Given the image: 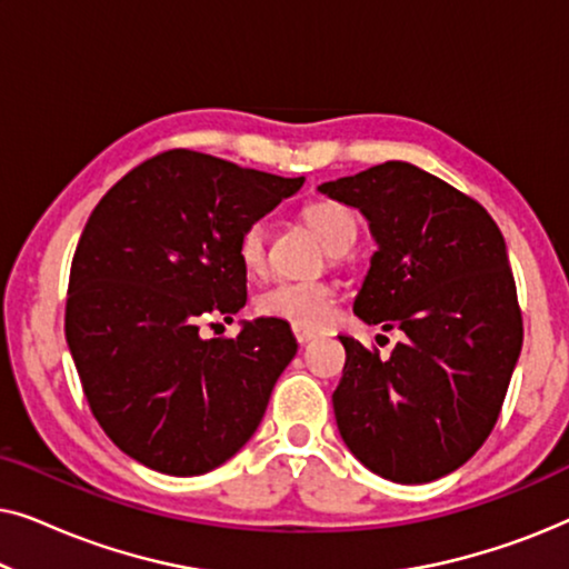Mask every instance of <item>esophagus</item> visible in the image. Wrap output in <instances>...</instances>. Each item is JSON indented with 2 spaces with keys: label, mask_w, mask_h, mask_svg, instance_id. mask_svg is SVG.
I'll return each instance as SVG.
<instances>
[{
  "label": "esophagus",
  "mask_w": 569,
  "mask_h": 569,
  "mask_svg": "<svg viewBox=\"0 0 569 569\" xmlns=\"http://www.w3.org/2000/svg\"><path fill=\"white\" fill-rule=\"evenodd\" d=\"M295 339H298L300 347H306V345H310V341L316 339V333L308 331V329H295Z\"/></svg>",
  "instance_id": "obj_1"
}]
</instances>
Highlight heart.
<instances>
[{
    "mask_svg": "<svg viewBox=\"0 0 569 569\" xmlns=\"http://www.w3.org/2000/svg\"><path fill=\"white\" fill-rule=\"evenodd\" d=\"M306 222L323 240V246L333 251L347 240H355L357 222L347 207L337 201H313L306 207ZM240 261L248 271L259 274L267 263V236L263 224H248L238 243ZM256 310L261 316L279 318L295 329H323L337 310V292L329 282H277L256 298Z\"/></svg>",
    "mask_w": 569,
    "mask_h": 569,
    "instance_id": "1",
    "label": "heart"
}]
</instances>
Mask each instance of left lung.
<instances>
[{
    "mask_svg": "<svg viewBox=\"0 0 569 569\" xmlns=\"http://www.w3.org/2000/svg\"><path fill=\"white\" fill-rule=\"evenodd\" d=\"M318 191L360 209L378 243L357 318L403 331L386 360L339 337L347 362L331 399L341 440L399 485L446 477L492 432L523 345L502 232L479 201L411 162Z\"/></svg>",
    "mask_w": 569,
    "mask_h": 569,
    "instance_id": "obj_1",
    "label": "left lung"
}]
</instances>
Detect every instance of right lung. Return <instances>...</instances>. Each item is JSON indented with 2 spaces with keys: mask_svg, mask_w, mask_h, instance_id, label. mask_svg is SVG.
<instances>
[{
  "mask_svg": "<svg viewBox=\"0 0 569 569\" xmlns=\"http://www.w3.org/2000/svg\"><path fill=\"white\" fill-rule=\"evenodd\" d=\"M302 181L170 150L92 209L69 271L67 345L100 427L147 469L207 473L259 427L298 352L290 323L253 318L236 339H201L199 323L246 306L240 236Z\"/></svg>",
  "mask_w": 569,
  "mask_h": 569,
  "instance_id": "obj_1",
  "label": "right lung"
}]
</instances>
